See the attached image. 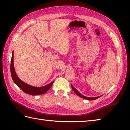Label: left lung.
Masks as SVG:
<instances>
[{
	"mask_svg": "<svg viewBox=\"0 0 130 130\" xmlns=\"http://www.w3.org/2000/svg\"><path fill=\"white\" fill-rule=\"evenodd\" d=\"M71 87H72V90H74V91L75 92V94H76L77 95H78V96H79L81 97V98H83V99H87V100H89V101H93V100H95V99H96L99 98L101 97V96H98V97H96V98H89V97H86V96H83V95H82L81 94H80V93H79V92L78 91V90H77L75 88H74V87H73V86H72V85H71Z\"/></svg>",
	"mask_w": 130,
	"mask_h": 130,
	"instance_id": "1",
	"label": "left lung"
}]
</instances>
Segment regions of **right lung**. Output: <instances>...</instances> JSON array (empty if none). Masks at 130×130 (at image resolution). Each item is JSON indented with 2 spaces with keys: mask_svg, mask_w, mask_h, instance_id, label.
Returning <instances> with one entry per match:
<instances>
[{
  "mask_svg": "<svg viewBox=\"0 0 130 130\" xmlns=\"http://www.w3.org/2000/svg\"><path fill=\"white\" fill-rule=\"evenodd\" d=\"M13 54L12 52V58H11V76H12V80L14 82V83L17 85L18 87L21 88L22 91L24 92L27 93V94L31 95H42L44 94L48 90L53 84L54 82H51V83L48 84L46 86H44V87H35L31 86L30 85H27V84L24 83L21 80L18 78L17 74L15 73L14 67H13Z\"/></svg>",
  "mask_w": 130,
  "mask_h": 130,
  "instance_id": "1",
  "label": "right lung"
}]
</instances>
